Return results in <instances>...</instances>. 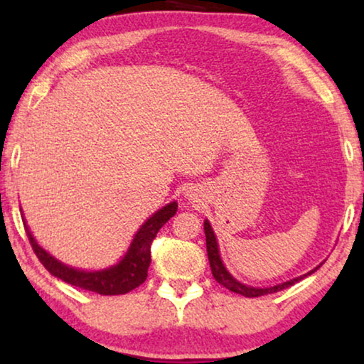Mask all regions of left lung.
Masks as SVG:
<instances>
[{
    "instance_id": "8db88e82",
    "label": "left lung",
    "mask_w": 364,
    "mask_h": 364,
    "mask_svg": "<svg viewBox=\"0 0 364 364\" xmlns=\"http://www.w3.org/2000/svg\"><path fill=\"white\" fill-rule=\"evenodd\" d=\"M203 230H205V240H207V255H208V262H210V268H212V275L215 280L220 283L222 287L228 288V290L233 291V293H238V295H243V296H248V298H257V296H263V295H270V293H277V291H282L285 290L288 287H293L296 282H300L305 278L306 275L303 277H298V278H293L290 282H285L282 283V285H275L272 288H253V287H247L243 285V283L237 282L235 278H233L230 273L225 270V267H223V263L220 260V255H218V247H217V240H215V235H213V230L210 227V223L207 220L203 222ZM316 270V268H315ZM313 270V272H315ZM313 272L308 273V275H311Z\"/></svg>"
}]
</instances>
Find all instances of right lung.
I'll return each instance as SVG.
<instances>
[{
	"instance_id": "obj_1",
	"label": "right lung",
	"mask_w": 364,
	"mask_h": 364,
	"mask_svg": "<svg viewBox=\"0 0 364 364\" xmlns=\"http://www.w3.org/2000/svg\"><path fill=\"white\" fill-rule=\"evenodd\" d=\"M176 212L177 203L172 202L161 208L157 213H154L139 228L126 257L116 267L107 268V270L102 272H81L63 265L61 262H58L56 258H53L38 245L31 235V232H29V228L26 227V223H24V230H26L29 243H31L39 262L43 263L44 268L51 275L61 278L63 282L69 283V285L99 293V295H126V293L146 282L149 265H151V247L154 238L157 237V232L164 227V223L176 215Z\"/></svg>"
}]
</instances>
